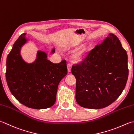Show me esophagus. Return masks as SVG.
Segmentation results:
<instances>
[{"mask_svg":"<svg viewBox=\"0 0 134 134\" xmlns=\"http://www.w3.org/2000/svg\"><path fill=\"white\" fill-rule=\"evenodd\" d=\"M67 69H68V71L69 72L71 71V64L70 63L67 64Z\"/></svg>","mask_w":134,"mask_h":134,"instance_id":"obj_1","label":"esophagus"}]
</instances>
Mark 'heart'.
Masks as SVG:
<instances>
[{
    "label": "heart",
    "instance_id": "b5f03b06",
    "mask_svg": "<svg viewBox=\"0 0 134 134\" xmlns=\"http://www.w3.org/2000/svg\"><path fill=\"white\" fill-rule=\"evenodd\" d=\"M78 43H75L71 44V45L67 46V48H70V47H76L78 46ZM86 48L85 46L81 47V48L78 49L77 51H75L74 53H73L72 57V59L76 60V61H80L81 59H82V57H83L85 54V53L86 52Z\"/></svg>",
    "mask_w": 134,
    "mask_h": 134
}]
</instances>
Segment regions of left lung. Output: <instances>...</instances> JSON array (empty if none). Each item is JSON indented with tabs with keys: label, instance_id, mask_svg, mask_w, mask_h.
Returning a JSON list of instances; mask_svg holds the SVG:
<instances>
[{
	"label": "left lung",
	"instance_id": "left-lung-1",
	"mask_svg": "<svg viewBox=\"0 0 134 134\" xmlns=\"http://www.w3.org/2000/svg\"><path fill=\"white\" fill-rule=\"evenodd\" d=\"M76 78L75 99L88 109L109 106L121 95L128 76V56L113 34L97 44L79 64L73 65Z\"/></svg>",
	"mask_w": 134,
	"mask_h": 134
}]
</instances>
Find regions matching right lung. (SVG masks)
<instances>
[{"instance_id":"right-lung-1","label":"right lung","mask_w":134,"mask_h":134,"mask_svg":"<svg viewBox=\"0 0 134 134\" xmlns=\"http://www.w3.org/2000/svg\"><path fill=\"white\" fill-rule=\"evenodd\" d=\"M25 35L24 33L19 36L7 56V85L15 98L25 106L36 109L49 108L56 102L59 83L67 74L66 61L53 63L47 59L45 52L39 51L35 62L26 63L20 54L21 48L27 41Z\"/></svg>"}]
</instances>
